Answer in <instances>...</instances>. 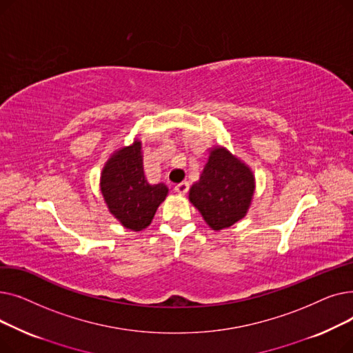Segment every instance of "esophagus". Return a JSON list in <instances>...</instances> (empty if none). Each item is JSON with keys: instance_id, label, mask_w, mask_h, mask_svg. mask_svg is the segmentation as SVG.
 I'll use <instances>...</instances> for the list:
<instances>
[{"instance_id": "obj_1", "label": "esophagus", "mask_w": 353, "mask_h": 353, "mask_svg": "<svg viewBox=\"0 0 353 353\" xmlns=\"http://www.w3.org/2000/svg\"><path fill=\"white\" fill-rule=\"evenodd\" d=\"M190 189V184L188 181H183V183H179L177 186L174 188V190L179 193V194H186Z\"/></svg>"}]
</instances>
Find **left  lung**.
<instances>
[{
  "label": "left lung",
  "mask_w": 353,
  "mask_h": 353,
  "mask_svg": "<svg viewBox=\"0 0 353 353\" xmlns=\"http://www.w3.org/2000/svg\"><path fill=\"white\" fill-rule=\"evenodd\" d=\"M254 192V177L248 165L226 148L212 150L200 180L189 199L213 230L230 228L243 219Z\"/></svg>",
  "instance_id": "8db88e82"
}]
</instances>
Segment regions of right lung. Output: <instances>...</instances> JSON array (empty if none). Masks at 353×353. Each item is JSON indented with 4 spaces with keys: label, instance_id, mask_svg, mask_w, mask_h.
Masks as SVG:
<instances>
[{
    "label": "right lung",
    "instance_id": "right-lung-1",
    "mask_svg": "<svg viewBox=\"0 0 353 353\" xmlns=\"http://www.w3.org/2000/svg\"><path fill=\"white\" fill-rule=\"evenodd\" d=\"M101 193L110 212L130 230L152 223L167 189L163 183L148 184L143 172L141 143L134 141L111 156L101 173Z\"/></svg>",
    "mask_w": 353,
    "mask_h": 353
}]
</instances>
